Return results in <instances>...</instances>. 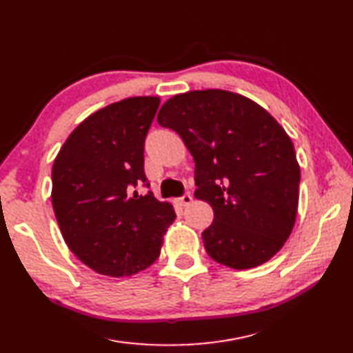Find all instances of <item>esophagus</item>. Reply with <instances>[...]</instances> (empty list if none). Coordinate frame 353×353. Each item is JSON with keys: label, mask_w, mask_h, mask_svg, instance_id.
Wrapping results in <instances>:
<instances>
[{"label": "esophagus", "mask_w": 353, "mask_h": 353, "mask_svg": "<svg viewBox=\"0 0 353 353\" xmlns=\"http://www.w3.org/2000/svg\"><path fill=\"white\" fill-rule=\"evenodd\" d=\"M177 201L180 205H188L192 201V195L191 194H183L180 198H177Z\"/></svg>", "instance_id": "esophagus-1"}]
</instances>
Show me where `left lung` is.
<instances>
[{"label": "left lung", "mask_w": 353, "mask_h": 353, "mask_svg": "<svg viewBox=\"0 0 353 353\" xmlns=\"http://www.w3.org/2000/svg\"><path fill=\"white\" fill-rule=\"evenodd\" d=\"M158 123L194 157V195L214 213L203 231L210 258L245 270L274 256L294 228L300 191L294 144L274 117L246 97L207 89L168 99Z\"/></svg>", "instance_id": "1"}]
</instances>
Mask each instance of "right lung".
Masks as SVG:
<instances>
[{
	"instance_id": "add662e5",
	"label": "right lung",
	"mask_w": 353,
	"mask_h": 353,
	"mask_svg": "<svg viewBox=\"0 0 353 353\" xmlns=\"http://www.w3.org/2000/svg\"><path fill=\"white\" fill-rule=\"evenodd\" d=\"M159 98L134 97L90 114L70 134L52 168V204L70 250L104 276H132L159 256L176 213L144 174V140Z\"/></svg>"
}]
</instances>
